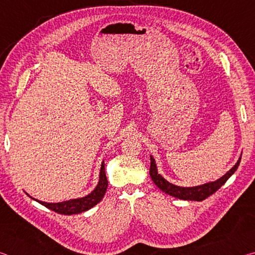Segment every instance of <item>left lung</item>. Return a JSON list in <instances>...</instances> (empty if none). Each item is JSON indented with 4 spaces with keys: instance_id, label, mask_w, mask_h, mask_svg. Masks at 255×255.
Returning <instances> with one entry per match:
<instances>
[{
    "instance_id": "8db88e82",
    "label": "left lung",
    "mask_w": 255,
    "mask_h": 255,
    "mask_svg": "<svg viewBox=\"0 0 255 255\" xmlns=\"http://www.w3.org/2000/svg\"><path fill=\"white\" fill-rule=\"evenodd\" d=\"M241 157L232 169L227 172L225 175H223L221 179L214 181V182H208L201 185H196V187H179L173 183H170L163 178L161 174L157 173V167L155 164V159L153 156H150V167H149V175L152 178L153 182L156 184V187L162 190L163 192L167 193L172 197L179 198L182 200H195V201H202L206 198L215 193L226 181L231 178L232 174L237 170L240 165Z\"/></svg>"
}]
</instances>
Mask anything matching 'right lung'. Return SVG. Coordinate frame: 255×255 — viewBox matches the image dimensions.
Returning a JSON list of instances; mask_svg holds the SVG:
<instances>
[{
	"instance_id": "right-lung-1",
	"label": "right lung",
	"mask_w": 255,
	"mask_h": 255,
	"mask_svg": "<svg viewBox=\"0 0 255 255\" xmlns=\"http://www.w3.org/2000/svg\"><path fill=\"white\" fill-rule=\"evenodd\" d=\"M107 188H108V180L105 172V161H103L101 164L100 178H99L98 185L91 193H89L88 196H85L83 198H77V199L63 201V202H45V201L34 199V198H32V199L36 200L37 202H39V204H41L42 206H45L46 208L55 211V213H58L62 215H74V214L83 213V211L91 209L92 207L98 205L99 202L102 200V198L105 197Z\"/></svg>"
}]
</instances>
